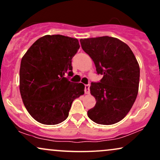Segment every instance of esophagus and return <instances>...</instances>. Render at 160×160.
<instances>
[{
    "label": "esophagus",
    "mask_w": 160,
    "mask_h": 160,
    "mask_svg": "<svg viewBox=\"0 0 160 160\" xmlns=\"http://www.w3.org/2000/svg\"><path fill=\"white\" fill-rule=\"evenodd\" d=\"M89 87H90V85L89 84H86L85 85V89H84V91H85L86 94H88L89 92Z\"/></svg>",
    "instance_id": "esophagus-1"
}]
</instances>
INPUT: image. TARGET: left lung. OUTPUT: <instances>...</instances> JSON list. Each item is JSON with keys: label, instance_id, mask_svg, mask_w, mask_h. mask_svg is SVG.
<instances>
[{"label": "left lung", "instance_id": "left-lung-1", "mask_svg": "<svg viewBox=\"0 0 160 160\" xmlns=\"http://www.w3.org/2000/svg\"><path fill=\"white\" fill-rule=\"evenodd\" d=\"M85 52L94 62L98 74L103 78L91 82L95 107L87 112L98 124L111 125L124 118L132 107L138 92L140 68L129 47L112 37L80 39Z\"/></svg>", "mask_w": 160, "mask_h": 160}]
</instances>
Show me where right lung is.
I'll list each match as a JSON object with an SVG mask.
<instances>
[{"mask_svg":"<svg viewBox=\"0 0 160 160\" xmlns=\"http://www.w3.org/2000/svg\"><path fill=\"white\" fill-rule=\"evenodd\" d=\"M79 48L76 38L45 35L37 40L22 58L20 93L28 112L40 123L63 122L73 101L84 94L83 84L68 80L74 74L71 59Z\"/></svg>","mask_w":160,"mask_h":160,"instance_id":"obj_1","label":"right lung"}]
</instances>
